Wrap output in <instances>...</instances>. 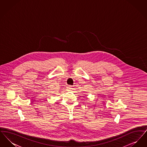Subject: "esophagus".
I'll list each match as a JSON object with an SVG mask.
<instances>
[{
  "label": "esophagus",
  "mask_w": 147,
  "mask_h": 147,
  "mask_svg": "<svg viewBox=\"0 0 147 147\" xmlns=\"http://www.w3.org/2000/svg\"><path fill=\"white\" fill-rule=\"evenodd\" d=\"M71 89H72V86H71L68 85V86H67V89H68V90H70Z\"/></svg>",
  "instance_id": "obj_1"
}]
</instances>
